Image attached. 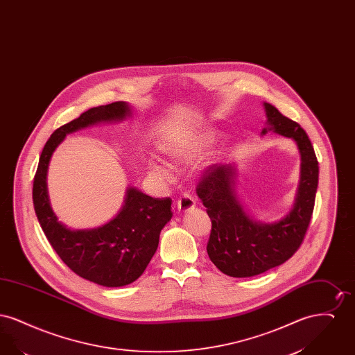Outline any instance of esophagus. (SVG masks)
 Listing matches in <instances>:
<instances>
[{"mask_svg":"<svg viewBox=\"0 0 355 355\" xmlns=\"http://www.w3.org/2000/svg\"><path fill=\"white\" fill-rule=\"evenodd\" d=\"M194 206H196V200H194V197H193L191 194H189V193H184V194L178 198V201H177V209H178V211H182V213L191 210Z\"/></svg>","mask_w":355,"mask_h":355,"instance_id":"esophagus-1","label":"esophagus"}]
</instances>
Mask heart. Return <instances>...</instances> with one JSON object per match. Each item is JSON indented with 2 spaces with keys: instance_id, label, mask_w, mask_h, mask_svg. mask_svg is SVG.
Masks as SVG:
<instances>
[{
  "instance_id": "b5f03b06",
  "label": "heart",
  "mask_w": 355,
  "mask_h": 355,
  "mask_svg": "<svg viewBox=\"0 0 355 355\" xmlns=\"http://www.w3.org/2000/svg\"><path fill=\"white\" fill-rule=\"evenodd\" d=\"M153 171L155 175H158L162 181L170 182L173 180V171L166 164H155L153 165Z\"/></svg>"
}]
</instances>
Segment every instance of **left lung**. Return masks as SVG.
<instances>
[{
    "mask_svg": "<svg viewBox=\"0 0 355 355\" xmlns=\"http://www.w3.org/2000/svg\"><path fill=\"white\" fill-rule=\"evenodd\" d=\"M268 128L295 141L301 155V175L293 209L282 220L265 223L245 211L236 193L234 165L209 166L197 185V194L211 220L206 250L223 274L246 278L282 265L295 253L307 232L318 187V161L304 129L270 103L263 102Z\"/></svg>",
    "mask_w": 355,
    "mask_h": 355,
    "instance_id": "obj_1",
    "label": "left lung"
}]
</instances>
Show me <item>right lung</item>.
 Wrapping results in <instances>:
<instances>
[{"mask_svg":"<svg viewBox=\"0 0 355 355\" xmlns=\"http://www.w3.org/2000/svg\"><path fill=\"white\" fill-rule=\"evenodd\" d=\"M130 116L126 102H113L92 107L62 125L44 146L34 175V210L51 248L70 270L101 286H125L142 275L158 248L161 230L171 220V200L153 198L129 187L113 220L96 229L71 230L58 220L51 209L46 175L51 154L67 135Z\"/></svg>","mask_w":355,"mask_h":355,"instance_id":"1","label":"right lung"}]
</instances>
